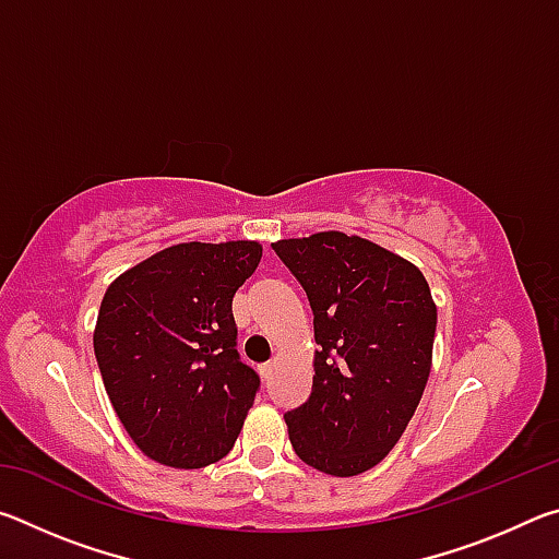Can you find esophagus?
Returning <instances> with one entry per match:
<instances>
[{"mask_svg": "<svg viewBox=\"0 0 559 559\" xmlns=\"http://www.w3.org/2000/svg\"><path fill=\"white\" fill-rule=\"evenodd\" d=\"M259 370H261V377H263V380H271V377H273V370H276V362H263V365L259 367Z\"/></svg>", "mask_w": 559, "mask_h": 559, "instance_id": "esophagus-1", "label": "esophagus"}]
</instances>
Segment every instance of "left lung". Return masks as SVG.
<instances>
[{"instance_id":"left-lung-1","label":"left lung","mask_w":559,"mask_h":559,"mask_svg":"<svg viewBox=\"0 0 559 559\" xmlns=\"http://www.w3.org/2000/svg\"><path fill=\"white\" fill-rule=\"evenodd\" d=\"M313 310V390L283 414L293 451L330 476L377 466L406 429L431 372L437 306L424 273L359 236L271 243Z\"/></svg>"}]
</instances>
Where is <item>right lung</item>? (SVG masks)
Returning a JSON list of instances; mask_svg holds the SVG:
<instances>
[{
  "label": "right lung",
  "mask_w": 559,
  "mask_h": 559,
  "mask_svg": "<svg viewBox=\"0 0 559 559\" xmlns=\"http://www.w3.org/2000/svg\"><path fill=\"white\" fill-rule=\"evenodd\" d=\"M259 241L177 243L110 283L93 349L112 409L147 459L204 468L231 451L261 386L236 353L234 293Z\"/></svg>",
  "instance_id": "1"
}]
</instances>
